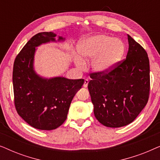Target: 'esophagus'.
I'll return each instance as SVG.
<instances>
[{
    "label": "esophagus",
    "instance_id": "34e87169",
    "mask_svg": "<svg viewBox=\"0 0 160 160\" xmlns=\"http://www.w3.org/2000/svg\"><path fill=\"white\" fill-rule=\"evenodd\" d=\"M88 83H89V80L88 79H85L84 80V85H83V87H87V85H88Z\"/></svg>",
    "mask_w": 160,
    "mask_h": 160
}]
</instances>
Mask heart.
Masks as SVG:
<instances>
[{
    "mask_svg": "<svg viewBox=\"0 0 160 160\" xmlns=\"http://www.w3.org/2000/svg\"><path fill=\"white\" fill-rule=\"evenodd\" d=\"M124 43L119 38L98 34L81 40L76 46L78 67L84 66L85 61L91 60L90 67L98 74L106 73L114 68L124 55Z\"/></svg>",
    "mask_w": 160,
    "mask_h": 160,
    "instance_id": "obj_1",
    "label": "heart"
}]
</instances>
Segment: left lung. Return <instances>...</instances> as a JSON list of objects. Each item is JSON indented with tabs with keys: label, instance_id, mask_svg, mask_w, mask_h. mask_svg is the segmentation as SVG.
<instances>
[{
	"label": "left lung",
	"instance_id": "1",
	"mask_svg": "<svg viewBox=\"0 0 160 160\" xmlns=\"http://www.w3.org/2000/svg\"><path fill=\"white\" fill-rule=\"evenodd\" d=\"M128 38L126 59L108 73H91L88 84L95 117L108 128H121L132 122L149 97L148 54L129 35Z\"/></svg>",
	"mask_w": 160,
	"mask_h": 160
}]
</instances>
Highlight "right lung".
I'll return each instance as SVG.
<instances>
[{
    "label": "right lung",
    "instance_id": "right-lung-1",
    "mask_svg": "<svg viewBox=\"0 0 160 160\" xmlns=\"http://www.w3.org/2000/svg\"><path fill=\"white\" fill-rule=\"evenodd\" d=\"M53 32L35 35L17 54L13 68L14 105L18 114L32 128L52 130L62 125L70 105L84 79L65 77L43 78L33 68L36 48L42 43L56 41ZM58 41H65L59 36Z\"/></svg>",
    "mask_w": 160,
    "mask_h": 160
}]
</instances>
